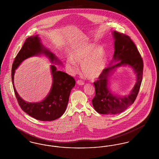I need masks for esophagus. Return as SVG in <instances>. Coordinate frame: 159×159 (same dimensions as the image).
<instances>
[{"instance_id":"1","label":"esophagus","mask_w":159,"mask_h":159,"mask_svg":"<svg viewBox=\"0 0 159 159\" xmlns=\"http://www.w3.org/2000/svg\"><path fill=\"white\" fill-rule=\"evenodd\" d=\"M77 83L78 84H79V85H83L84 84V82H83V80H78L77 81Z\"/></svg>"}]
</instances>
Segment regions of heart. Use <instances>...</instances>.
I'll return each mask as SVG.
<instances>
[{
    "label": "heart",
    "mask_w": 159,
    "mask_h": 159,
    "mask_svg": "<svg viewBox=\"0 0 159 159\" xmlns=\"http://www.w3.org/2000/svg\"><path fill=\"white\" fill-rule=\"evenodd\" d=\"M81 64L83 75L89 79H95L100 76L106 68V58L102 46L86 43L78 47L73 52L71 58L66 61V66L72 73H76Z\"/></svg>",
    "instance_id": "heart-1"
}]
</instances>
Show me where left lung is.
Instances as JSON below:
<instances>
[{
    "label": "left lung",
    "mask_w": 159,
    "mask_h": 159,
    "mask_svg": "<svg viewBox=\"0 0 159 159\" xmlns=\"http://www.w3.org/2000/svg\"><path fill=\"white\" fill-rule=\"evenodd\" d=\"M114 53L111 64L104 69L93 84L95 95L92 99V105L99 114L120 113L126 110L135 101L139 91L143 80L144 64L143 58L136 45L130 38L123 33L114 31ZM128 65L136 73L137 82L134 88L128 96L120 97L111 93L109 89L108 79L110 73L115 68L121 65Z\"/></svg>",
    "instance_id": "left-lung-1"
}]
</instances>
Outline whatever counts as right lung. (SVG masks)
Masks as SVG:
<instances>
[{
	"label": "right lung",
	"instance_id": "add662e5",
	"mask_svg": "<svg viewBox=\"0 0 159 159\" xmlns=\"http://www.w3.org/2000/svg\"><path fill=\"white\" fill-rule=\"evenodd\" d=\"M44 53L52 62L58 61L55 55L46 49L40 43L38 35L27 38L21 50L15 57L12 67V81L16 98L23 111L32 117L41 121H52L64 113L69 96L76 81L65 72L57 71L53 65L51 66L53 78L51 89L45 99L39 102H27L21 98L15 89L14 84L15 70L23 61L30 57Z\"/></svg>",
	"mask_w": 159,
	"mask_h": 159
}]
</instances>
